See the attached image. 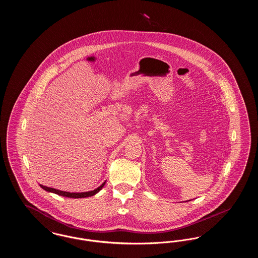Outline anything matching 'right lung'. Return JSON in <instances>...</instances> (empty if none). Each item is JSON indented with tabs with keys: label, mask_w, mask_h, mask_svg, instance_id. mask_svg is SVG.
I'll return each instance as SVG.
<instances>
[{
	"label": "right lung",
	"mask_w": 258,
	"mask_h": 258,
	"mask_svg": "<svg viewBox=\"0 0 258 258\" xmlns=\"http://www.w3.org/2000/svg\"><path fill=\"white\" fill-rule=\"evenodd\" d=\"M105 184V182L101 185H99L98 188L92 190V191H87V192H68V191H62V190H59V189H56V188H53V187H48V186H45V185H42L40 184V186L46 190V191H49V192H53V194H56L58 196H61V197H71V198H84V197H93L95 196L96 194H98V191L103 187V185Z\"/></svg>",
	"instance_id": "add662e5"
}]
</instances>
